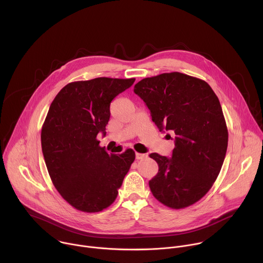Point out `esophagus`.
Returning a JSON list of instances; mask_svg holds the SVG:
<instances>
[{
    "mask_svg": "<svg viewBox=\"0 0 263 263\" xmlns=\"http://www.w3.org/2000/svg\"><path fill=\"white\" fill-rule=\"evenodd\" d=\"M135 156H136V159L137 160H140V159H143V158H146L147 155L146 154H142V153H135Z\"/></svg>",
    "mask_w": 263,
    "mask_h": 263,
    "instance_id": "esophagus-1",
    "label": "esophagus"
}]
</instances>
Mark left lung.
I'll use <instances>...</instances> for the list:
<instances>
[{
    "instance_id": "left-lung-1",
    "label": "left lung",
    "mask_w": 263,
    "mask_h": 263,
    "mask_svg": "<svg viewBox=\"0 0 263 263\" xmlns=\"http://www.w3.org/2000/svg\"><path fill=\"white\" fill-rule=\"evenodd\" d=\"M160 131L175 133L172 158L149 154L158 164L148 181L153 196L172 209L200 201L226 156L228 129L218 98L207 82L178 71L144 78L134 86Z\"/></svg>"
}]
</instances>
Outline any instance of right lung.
I'll return each mask as SVG.
<instances>
[{
	"label": "right lung",
	"mask_w": 263,
	"mask_h": 263,
	"mask_svg": "<svg viewBox=\"0 0 263 263\" xmlns=\"http://www.w3.org/2000/svg\"><path fill=\"white\" fill-rule=\"evenodd\" d=\"M135 79L100 77L74 81L55 97L42 128V148L60 196L83 212H100L114 203L135 159L132 148L109 155L100 146L110 103Z\"/></svg>",
	"instance_id": "add662e5"
}]
</instances>
